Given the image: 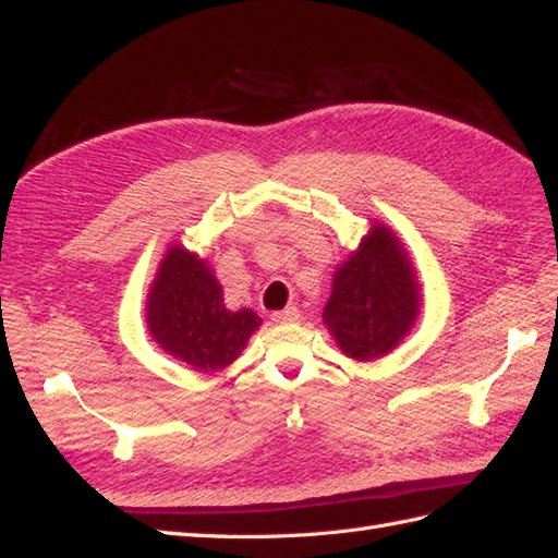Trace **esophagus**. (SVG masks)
Segmentation results:
<instances>
[{
	"mask_svg": "<svg viewBox=\"0 0 558 558\" xmlns=\"http://www.w3.org/2000/svg\"><path fill=\"white\" fill-rule=\"evenodd\" d=\"M270 320H274V323H296L299 320V308L290 306V308L276 311L274 316H270Z\"/></svg>",
	"mask_w": 558,
	"mask_h": 558,
	"instance_id": "34e87169",
	"label": "esophagus"
}]
</instances>
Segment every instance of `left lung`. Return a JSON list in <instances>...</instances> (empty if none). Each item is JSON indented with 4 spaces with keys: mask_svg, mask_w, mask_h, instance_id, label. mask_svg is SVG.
Returning <instances> with one entry per match:
<instances>
[{
    "mask_svg": "<svg viewBox=\"0 0 558 558\" xmlns=\"http://www.w3.org/2000/svg\"><path fill=\"white\" fill-rule=\"evenodd\" d=\"M417 292L401 242L389 228L373 226L337 270L323 320L347 355L375 361L410 332L420 308Z\"/></svg>",
    "mask_w": 558,
    "mask_h": 558,
    "instance_id": "obj_1",
    "label": "left lung"
}]
</instances>
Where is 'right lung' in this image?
Here are the masks:
<instances>
[{"mask_svg":"<svg viewBox=\"0 0 558 558\" xmlns=\"http://www.w3.org/2000/svg\"><path fill=\"white\" fill-rule=\"evenodd\" d=\"M146 308L157 344L199 373L231 365L262 323L250 308L228 311L207 262L179 245L162 259Z\"/></svg>","mask_w":558,"mask_h":558,"instance_id":"add662e5","label":"right lung"}]
</instances>
